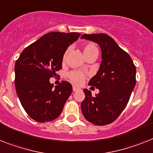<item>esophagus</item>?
Wrapping results in <instances>:
<instances>
[{
  "label": "esophagus",
  "instance_id": "34e87169",
  "mask_svg": "<svg viewBox=\"0 0 153 153\" xmlns=\"http://www.w3.org/2000/svg\"><path fill=\"white\" fill-rule=\"evenodd\" d=\"M78 90H79V88H77V87L75 86H73V91H74V92H76V91Z\"/></svg>",
  "mask_w": 153,
  "mask_h": 153
}]
</instances>
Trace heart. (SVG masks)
<instances>
[{"label": "heart", "instance_id": "heart-1", "mask_svg": "<svg viewBox=\"0 0 153 153\" xmlns=\"http://www.w3.org/2000/svg\"><path fill=\"white\" fill-rule=\"evenodd\" d=\"M93 52H98V49L96 47V45L93 43H87L83 47V53H84L85 56L92 53ZM67 52L65 53L64 57H63V60L65 61L66 58ZM68 78L75 85H82L84 82L85 79V74L81 71H73L69 73Z\"/></svg>", "mask_w": 153, "mask_h": 153}]
</instances>
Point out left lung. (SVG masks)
Returning a JSON list of instances; mask_svg holds the SVG:
<instances>
[{
	"instance_id": "obj_1",
	"label": "left lung",
	"mask_w": 153,
	"mask_h": 153,
	"mask_svg": "<svg viewBox=\"0 0 153 153\" xmlns=\"http://www.w3.org/2000/svg\"><path fill=\"white\" fill-rule=\"evenodd\" d=\"M81 38L98 43L102 60L97 74L88 82L100 92L92 96L90 91L83 89L85 97L81 104L82 112L92 124L106 125L114 122L126 107L136 84V68L129 54L110 36L84 34Z\"/></svg>"
}]
</instances>
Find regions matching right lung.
Returning <instances> with one entry per match:
<instances>
[{
  "instance_id": "obj_1",
  "label": "right lung",
  "mask_w": 153,
  "mask_h": 153,
  "mask_svg": "<svg viewBox=\"0 0 153 153\" xmlns=\"http://www.w3.org/2000/svg\"><path fill=\"white\" fill-rule=\"evenodd\" d=\"M80 35L78 33H47L24 49L15 62L16 92L25 112L36 121H52L62 112L72 85L62 81L53 88L50 79L57 76V71L62 68L67 48Z\"/></svg>"
}]
</instances>
